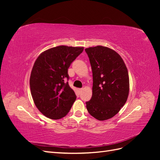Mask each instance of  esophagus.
Segmentation results:
<instances>
[{"mask_svg":"<svg viewBox=\"0 0 160 160\" xmlns=\"http://www.w3.org/2000/svg\"><path fill=\"white\" fill-rule=\"evenodd\" d=\"M82 90H83V88H79V89H78V91H79V93H80V92L82 91Z\"/></svg>","mask_w":160,"mask_h":160,"instance_id":"34e87169","label":"esophagus"}]
</instances>
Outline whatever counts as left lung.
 <instances>
[{"mask_svg": "<svg viewBox=\"0 0 160 160\" xmlns=\"http://www.w3.org/2000/svg\"><path fill=\"white\" fill-rule=\"evenodd\" d=\"M93 72L91 99L86 108L95 119L113 118L127 101L129 75L122 58L114 50L103 46L87 48Z\"/></svg>", "mask_w": 160, "mask_h": 160, "instance_id": "8db88e82", "label": "left lung"}]
</instances>
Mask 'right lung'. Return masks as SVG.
I'll list each match as a JSON object with an SVG mask.
<instances>
[{"label": "right lung", "instance_id": "right-lung-1", "mask_svg": "<svg viewBox=\"0 0 160 160\" xmlns=\"http://www.w3.org/2000/svg\"><path fill=\"white\" fill-rule=\"evenodd\" d=\"M83 47L61 45L38 57L30 77L31 95L36 107L48 118L59 119L69 113L77 98L69 85L68 69Z\"/></svg>", "mask_w": 160, "mask_h": 160}]
</instances>
